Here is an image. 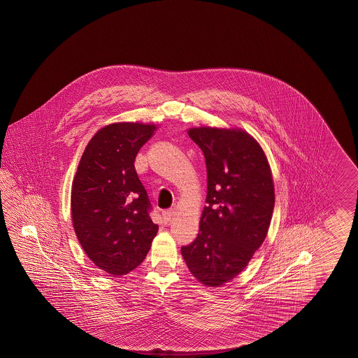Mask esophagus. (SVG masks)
I'll use <instances>...</instances> for the list:
<instances>
[{
	"label": "esophagus",
	"instance_id": "esophagus-1",
	"mask_svg": "<svg viewBox=\"0 0 358 358\" xmlns=\"http://www.w3.org/2000/svg\"><path fill=\"white\" fill-rule=\"evenodd\" d=\"M176 216V210H173V208H170V210H164L162 211V219L165 222H169V221H171V219Z\"/></svg>",
	"mask_w": 358,
	"mask_h": 358
}]
</instances>
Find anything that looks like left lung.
<instances>
[{
    "label": "left lung",
    "mask_w": 358,
    "mask_h": 358,
    "mask_svg": "<svg viewBox=\"0 0 358 358\" xmlns=\"http://www.w3.org/2000/svg\"><path fill=\"white\" fill-rule=\"evenodd\" d=\"M205 155L207 197L198 236L182 245L190 273L208 287L236 278L266 238L274 182L266 156L243 130L193 128Z\"/></svg>",
    "instance_id": "left-lung-1"
}]
</instances>
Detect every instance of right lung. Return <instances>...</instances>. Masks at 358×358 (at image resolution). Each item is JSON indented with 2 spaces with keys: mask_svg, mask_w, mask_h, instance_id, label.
Listing matches in <instances>:
<instances>
[{
  "mask_svg": "<svg viewBox=\"0 0 358 358\" xmlns=\"http://www.w3.org/2000/svg\"><path fill=\"white\" fill-rule=\"evenodd\" d=\"M155 129L139 122L107 125L90 141L76 170L74 230L87 256L108 274L125 275L139 266L159 231L134 168L138 151Z\"/></svg>",
  "mask_w": 358,
  "mask_h": 358,
  "instance_id": "1",
  "label": "right lung"
}]
</instances>
